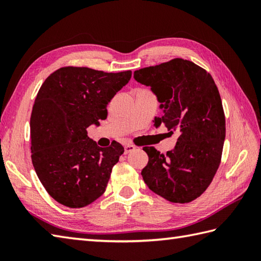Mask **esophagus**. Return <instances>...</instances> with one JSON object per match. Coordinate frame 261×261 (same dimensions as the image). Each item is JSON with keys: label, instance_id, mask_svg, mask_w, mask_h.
<instances>
[{"label": "esophagus", "instance_id": "obj_1", "mask_svg": "<svg viewBox=\"0 0 261 261\" xmlns=\"http://www.w3.org/2000/svg\"><path fill=\"white\" fill-rule=\"evenodd\" d=\"M134 150H136V147H135V146H132V145H126V146H124V153H125V154L130 153V152H132Z\"/></svg>", "mask_w": 261, "mask_h": 261}]
</instances>
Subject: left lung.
Segmentation results:
<instances>
[{
  "mask_svg": "<svg viewBox=\"0 0 261 261\" xmlns=\"http://www.w3.org/2000/svg\"><path fill=\"white\" fill-rule=\"evenodd\" d=\"M134 77L150 86L160 103L163 115L154 118V126L179 134L166 154L143 148L149 162L142 178L169 202H192L208 187L222 156L225 118L218 87L206 70L181 58L136 70Z\"/></svg>",
  "mask_w": 261,
  "mask_h": 261,
  "instance_id": "obj_1",
  "label": "left lung"
}]
</instances>
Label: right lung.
<instances>
[{"label":"right lung","mask_w":261,"mask_h":261,"mask_svg":"<svg viewBox=\"0 0 261 261\" xmlns=\"http://www.w3.org/2000/svg\"><path fill=\"white\" fill-rule=\"evenodd\" d=\"M131 74L63 67L39 90L30 119L32 164L49 195L65 206L84 207L105 192L124 149L119 142L98 147L86 129L107 119L108 104Z\"/></svg>","instance_id":"add662e5"}]
</instances>
